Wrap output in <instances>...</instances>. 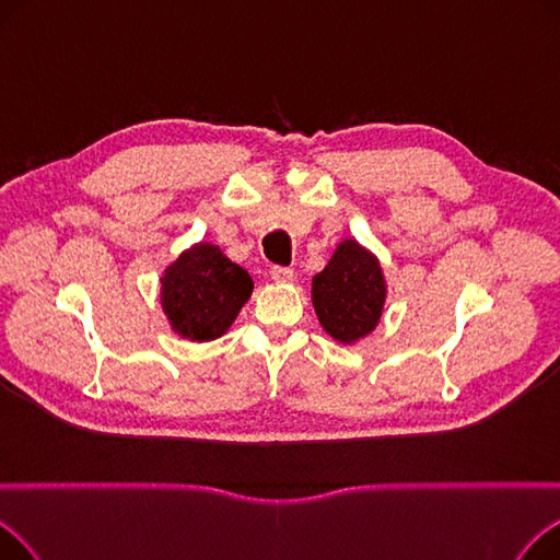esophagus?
<instances>
[{
	"mask_svg": "<svg viewBox=\"0 0 560 560\" xmlns=\"http://www.w3.org/2000/svg\"><path fill=\"white\" fill-rule=\"evenodd\" d=\"M270 277L277 283H290L292 279H295V272H292L290 268H281V265H275V268L270 270Z\"/></svg>",
	"mask_w": 560,
	"mask_h": 560,
	"instance_id": "obj_1",
	"label": "esophagus"
}]
</instances>
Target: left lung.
<instances>
[{
    "instance_id": "1",
    "label": "left lung",
    "mask_w": 560,
    "mask_h": 560,
    "mask_svg": "<svg viewBox=\"0 0 560 560\" xmlns=\"http://www.w3.org/2000/svg\"><path fill=\"white\" fill-rule=\"evenodd\" d=\"M313 308L322 329L342 345L370 336L386 304V279L378 258L354 238L342 241L327 268L313 277Z\"/></svg>"
}]
</instances>
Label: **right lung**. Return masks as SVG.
<instances>
[{"label": "right lung", "instance_id": "add662e5", "mask_svg": "<svg viewBox=\"0 0 560 560\" xmlns=\"http://www.w3.org/2000/svg\"><path fill=\"white\" fill-rule=\"evenodd\" d=\"M254 281L220 247L197 243L170 262L161 277V306L174 334L209 342L229 331Z\"/></svg>", "mask_w": 560, "mask_h": 560}]
</instances>
